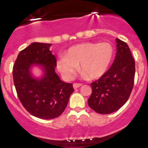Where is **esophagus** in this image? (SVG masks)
<instances>
[{
    "mask_svg": "<svg viewBox=\"0 0 148 148\" xmlns=\"http://www.w3.org/2000/svg\"><path fill=\"white\" fill-rule=\"evenodd\" d=\"M82 84L81 83H74L73 84V87L74 88V89H77V88H79V86H82Z\"/></svg>",
    "mask_w": 148,
    "mask_h": 148,
    "instance_id": "esophagus-1",
    "label": "esophagus"
}]
</instances>
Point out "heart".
Returning <instances> with one entry per match:
<instances>
[{
    "mask_svg": "<svg viewBox=\"0 0 148 148\" xmlns=\"http://www.w3.org/2000/svg\"><path fill=\"white\" fill-rule=\"evenodd\" d=\"M114 55V49L109 42H86L70 47L57 61V68L65 78L74 77L77 66L84 77L96 79L108 69Z\"/></svg>",
    "mask_w": 148,
    "mask_h": 148,
    "instance_id": "1",
    "label": "heart"
}]
</instances>
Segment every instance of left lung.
I'll use <instances>...</instances> for the list:
<instances>
[{"label":"left lung","instance_id":"8db88e82","mask_svg":"<svg viewBox=\"0 0 148 148\" xmlns=\"http://www.w3.org/2000/svg\"><path fill=\"white\" fill-rule=\"evenodd\" d=\"M117 53L112 65L99 79L90 84L89 107L99 114L117 111L129 99L134 85L135 62L127 44L117 38Z\"/></svg>","mask_w":148,"mask_h":148}]
</instances>
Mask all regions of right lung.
Returning a JSON list of instances; mask_svg holds the SVG:
<instances>
[{"label":"right lung","mask_w":148,"mask_h":148,"mask_svg":"<svg viewBox=\"0 0 148 148\" xmlns=\"http://www.w3.org/2000/svg\"><path fill=\"white\" fill-rule=\"evenodd\" d=\"M51 45L32 43L21 51L13 68V82L22 105L30 114L44 120L60 116L74 92L72 84L62 82L55 72L56 60L49 50ZM33 64L41 65L44 69L40 80L30 75Z\"/></svg>","instance_id":"add662e5"}]
</instances>
